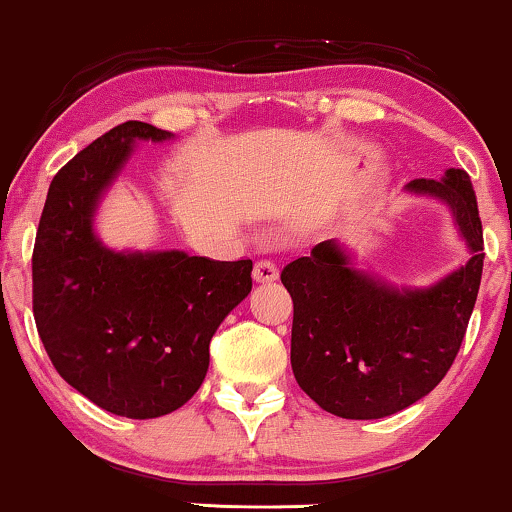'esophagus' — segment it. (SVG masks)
Wrapping results in <instances>:
<instances>
[{"instance_id":"obj_1","label":"esophagus","mask_w":512,"mask_h":512,"mask_svg":"<svg viewBox=\"0 0 512 512\" xmlns=\"http://www.w3.org/2000/svg\"><path fill=\"white\" fill-rule=\"evenodd\" d=\"M277 275H279V270L272 261H258L254 265V279H256V282H261V284L275 282Z\"/></svg>"}]
</instances>
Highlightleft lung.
Wrapping results in <instances>:
<instances>
[{
  "mask_svg": "<svg viewBox=\"0 0 512 512\" xmlns=\"http://www.w3.org/2000/svg\"><path fill=\"white\" fill-rule=\"evenodd\" d=\"M405 193L450 209L471 254L464 265L429 286H396L326 240L282 270L293 298V375L331 415L389 417L436 389L478 300L485 244L471 177L450 167L440 179H412Z\"/></svg>",
  "mask_w": 512,
  "mask_h": 512,
  "instance_id": "1",
  "label": "left lung"
}]
</instances>
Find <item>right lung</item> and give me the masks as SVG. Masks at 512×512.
Instances as JSON below:
<instances>
[{"label":"right lung","mask_w":512,"mask_h":512,"mask_svg":"<svg viewBox=\"0 0 512 512\" xmlns=\"http://www.w3.org/2000/svg\"><path fill=\"white\" fill-rule=\"evenodd\" d=\"M167 139L172 132L128 121L76 153L51 181L32 254L34 321L55 370L130 419L191 401L216 328L251 291V261L111 249L97 235L100 202L137 142Z\"/></svg>","instance_id":"right-lung-1"}]
</instances>
